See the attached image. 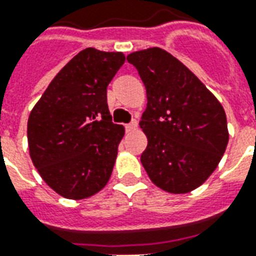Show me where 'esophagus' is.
<instances>
[{
  "label": "esophagus",
  "instance_id": "obj_1",
  "mask_svg": "<svg viewBox=\"0 0 256 256\" xmlns=\"http://www.w3.org/2000/svg\"><path fill=\"white\" fill-rule=\"evenodd\" d=\"M137 124H138V122H137L136 119H133V120H132L130 123L124 124V128H126V130H128V132H130V130H134V128H137Z\"/></svg>",
  "mask_w": 256,
  "mask_h": 256
}]
</instances>
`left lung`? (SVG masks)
<instances>
[{
  "mask_svg": "<svg viewBox=\"0 0 256 256\" xmlns=\"http://www.w3.org/2000/svg\"><path fill=\"white\" fill-rule=\"evenodd\" d=\"M146 89L140 126L148 138L141 163L150 181L170 193L200 186L229 140L220 102L178 58L160 48L130 53Z\"/></svg>",
  "mask_w": 256,
  "mask_h": 256,
  "instance_id": "1",
  "label": "left lung"
}]
</instances>
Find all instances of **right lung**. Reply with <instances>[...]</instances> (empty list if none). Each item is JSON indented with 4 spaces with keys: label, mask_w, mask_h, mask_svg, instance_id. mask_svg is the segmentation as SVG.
I'll list each match as a JSON object with an SVG mask.
<instances>
[{
    "label": "right lung",
    "mask_w": 256,
    "mask_h": 256,
    "mask_svg": "<svg viewBox=\"0 0 256 256\" xmlns=\"http://www.w3.org/2000/svg\"><path fill=\"white\" fill-rule=\"evenodd\" d=\"M123 63L120 52L80 50L53 78L28 116L31 160L64 198H90L111 177L124 128L112 122L106 88Z\"/></svg>",
    "instance_id": "1"
}]
</instances>
